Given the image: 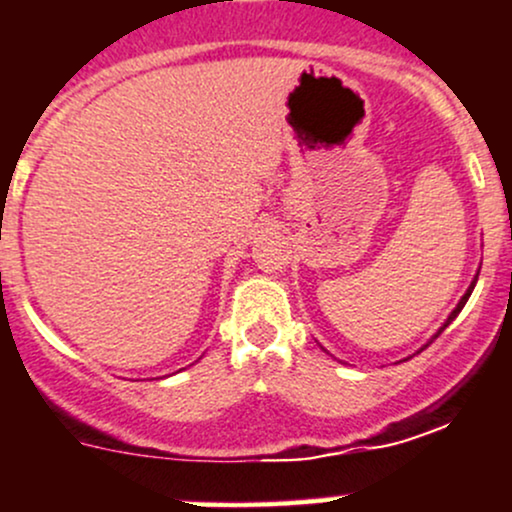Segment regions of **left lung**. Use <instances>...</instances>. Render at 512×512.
Returning a JSON list of instances; mask_svg holds the SVG:
<instances>
[{
    "label": "left lung",
    "instance_id": "1",
    "mask_svg": "<svg viewBox=\"0 0 512 512\" xmlns=\"http://www.w3.org/2000/svg\"><path fill=\"white\" fill-rule=\"evenodd\" d=\"M476 282H478V277L476 279H473V284H471V287H469V292H466L464 294V297H461V301H459V304H456V309L454 311H451V316H449V319H446V324H444V328L446 326H449L451 324V321H454L456 319V316H459V311L461 309H464V304H466V301H469V297H471V292H473V287H476ZM444 328H441V331H444ZM439 331V333H441ZM439 333H437V336H439Z\"/></svg>",
    "mask_w": 512,
    "mask_h": 512
}]
</instances>
